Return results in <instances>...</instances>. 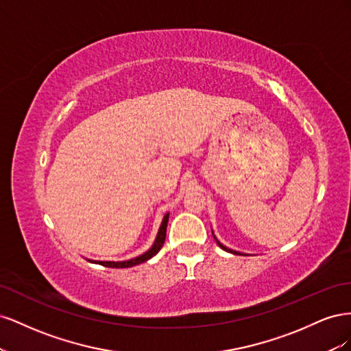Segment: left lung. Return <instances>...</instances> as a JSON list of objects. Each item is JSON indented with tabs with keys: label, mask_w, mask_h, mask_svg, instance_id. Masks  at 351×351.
Masks as SVG:
<instances>
[{
	"label": "left lung",
	"mask_w": 351,
	"mask_h": 351,
	"mask_svg": "<svg viewBox=\"0 0 351 351\" xmlns=\"http://www.w3.org/2000/svg\"><path fill=\"white\" fill-rule=\"evenodd\" d=\"M212 234H214V232H212ZM214 239H215V241H217V243H218V246H219V247H221V249H222V250H226V252H230V253H234V254H241V253H240V252H236V250H231V249H228V247H226V246H224V244H221V243H219V241H218V240H217V237H215V236H214Z\"/></svg>",
	"instance_id": "8db88e82"
}]
</instances>
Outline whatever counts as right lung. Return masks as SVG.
I'll return each instance as SVG.
<instances>
[{
  "label": "right lung",
  "instance_id": "add662e5",
  "mask_svg": "<svg viewBox=\"0 0 351 351\" xmlns=\"http://www.w3.org/2000/svg\"><path fill=\"white\" fill-rule=\"evenodd\" d=\"M168 217L169 214H165L164 218H162V222H161V227H159L158 230V234H156V239L152 244V247L145 252L143 254H141V256L137 258H133V259H129V261H121V262H111V261H90L88 259L89 262H93V263H99L102 265V267H107V268H130V267H134V265H139L142 262H146L149 261L152 256H155V254L161 250L162 244L165 241V236H167V224H168Z\"/></svg>",
  "mask_w": 351,
  "mask_h": 351
}]
</instances>
